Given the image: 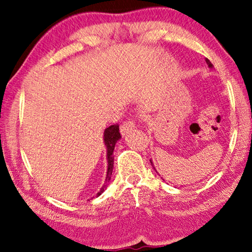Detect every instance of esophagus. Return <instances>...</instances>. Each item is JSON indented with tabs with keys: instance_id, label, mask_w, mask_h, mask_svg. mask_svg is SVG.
Returning <instances> with one entry per match:
<instances>
[{
	"instance_id": "1",
	"label": "esophagus",
	"mask_w": 252,
	"mask_h": 252,
	"mask_svg": "<svg viewBox=\"0 0 252 252\" xmlns=\"http://www.w3.org/2000/svg\"><path fill=\"white\" fill-rule=\"evenodd\" d=\"M134 127H135V125H134L133 122L124 123L123 125H122V127H120V133H122L123 136H125V135H127V134L130 132V130L134 128Z\"/></svg>"
}]
</instances>
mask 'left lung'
I'll list each match as a JSON object with an SVG mask.
<instances>
[{"label":"left lung","mask_w":252,"mask_h":252,"mask_svg":"<svg viewBox=\"0 0 252 252\" xmlns=\"http://www.w3.org/2000/svg\"><path fill=\"white\" fill-rule=\"evenodd\" d=\"M205 62H206V64H208V65H209V67H211V68L213 67V65L211 64V62H210V61L208 60V58H206V60H205ZM150 163H151V165H153L154 170H155V171H156V168H155V166H154V163H153V160H151V159H150ZM156 173H157V174H159V173H158V172H157V171H156ZM159 177H160V175H159Z\"/></svg>","instance_id":"8db88e82"}]
</instances>
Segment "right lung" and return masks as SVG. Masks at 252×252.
I'll list each match as a JSON object with an SVG mask.
<instances>
[{"mask_svg": "<svg viewBox=\"0 0 252 252\" xmlns=\"http://www.w3.org/2000/svg\"><path fill=\"white\" fill-rule=\"evenodd\" d=\"M122 139L119 133V126L118 125H111L108 128L104 129V134H103V141L106 147V159H108V171H106V178L104 181V185L102 186V188L99 189V191L96 194V196H99L103 191L105 190V188L108 187L111 180L112 170H113V150H115V146L117 141Z\"/></svg>", "mask_w": 252, "mask_h": 252, "instance_id": "1", "label": "right lung"}]
</instances>
